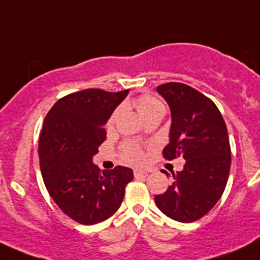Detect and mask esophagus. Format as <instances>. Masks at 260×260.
Returning <instances> with one entry per match:
<instances>
[{"mask_svg": "<svg viewBox=\"0 0 260 260\" xmlns=\"http://www.w3.org/2000/svg\"><path fill=\"white\" fill-rule=\"evenodd\" d=\"M148 175V173L145 172V170H139V169H136L135 170V176L136 178H139V176H145Z\"/></svg>", "mask_w": 260, "mask_h": 260, "instance_id": "34e87169", "label": "esophagus"}]
</instances>
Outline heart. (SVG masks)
<instances>
[{
  "label": "heart",
  "mask_w": 260,
  "mask_h": 260,
  "mask_svg": "<svg viewBox=\"0 0 260 260\" xmlns=\"http://www.w3.org/2000/svg\"><path fill=\"white\" fill-rule=\"evenodd\" d=\"M136 107L138 113L143 119L149 118L150 116L156 115V113H164V105L161 101H159L158 99L153 98L150 95H141L136 100ZM119 112H121V108L116 110L112 113V116L108 119V123L112 124L116 121L117 117H118ZM123 156L125 160L133 164H139L144 160V153L138 145L136 144H125L123 147Z\"/></svg>",
  "instance_id": "obj_1"
}]
</instances>
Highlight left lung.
<instances>
[{"instance_id":"left-lung-1","label":"left lung","mask_w":260,"mask_h":260,"mask_svg":"<svg viewBox=\"0 0 260 260\" xmlns=\"http://www.w3.org/2000/svg\"><path fill=\"white\" fill-rule=\"evenodd\" d=\"M156 91L172 111L170 143L162 156L167 160L182 156L185 164L154 200L168 217L189 223L204 217L226 187L231 168L227 127L212 100L189 85L167 82Z\"/></svg>"}]
</instances>
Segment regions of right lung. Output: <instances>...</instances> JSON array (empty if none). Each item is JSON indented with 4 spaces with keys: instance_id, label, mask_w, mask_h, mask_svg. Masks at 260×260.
I'll return each instance as SVG.
<instances>
[{
    "instance_id": "right-lung-1",
    "label": "right lung",
    "mask_w": 260,
    "mask_h": 260,
    "mask_svg": "<svg viewBox=\"0 0 260 260\" xmlns=\"http://www.w3.org/2000/svg\"><path fill=\"white\" fill-rule=\"evenodd\" d=\"M128 91L86 88L69 93L45 116L38 143L43 180L59 209L81 224L111 217L133 180L129 168L101 172L92 162L106 139L105 123Z\"/></svg>"
}]
</instances>
